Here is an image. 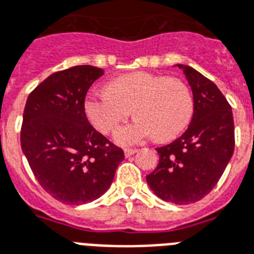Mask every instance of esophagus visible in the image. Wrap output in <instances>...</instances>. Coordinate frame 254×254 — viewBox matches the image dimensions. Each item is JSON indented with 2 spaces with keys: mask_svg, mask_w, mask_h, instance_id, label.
<instances>
[{
  "mask_svg": "<svg viewBox=\"0 0 254 254\" xmlns=\"http://www.w3.org/2000/svg\"><path fill=\"white\" fill-rule=\"evenodd\" d=\"M137 151H138V150H135V148H125L124 154H125V156H127V158H129V156L134 155V154H135Z\"/></svg>",
  "mask_w": 254,
  "mask_h": 254,
  "instance_id": "34e87169",
  "label": "esophagus"
}]
</instances>
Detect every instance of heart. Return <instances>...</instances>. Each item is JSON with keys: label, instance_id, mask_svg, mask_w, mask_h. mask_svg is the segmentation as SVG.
Wrapping results in <instances>:
<instances>
[{"label": "heart", "instance_id": "obj_1", "mask_svg": "<svg viewBox=\"0 0 254 254\" xmlns=\"http://www.w3.org/2000/svg\"><path fill=\"white\" fill-rule=\"evenodd\" d=\"M83 109L102 133L112 131L133 109L137 119L113 135L117 145L133 146L152 135L168 141L184 131L193 116V96L179 78L135 71L111 80L108 90L88 92Z\"/></svg>", "mask_w": 254, "mask_h": 254}]
</instances>
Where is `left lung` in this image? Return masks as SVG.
<instances>
[{"mask_svg": "<svg viewBox=\"0 0 254 254\" xmlns=\"http://www.w3.org/2000/svg\"><path fill=\"white\" fill-rule=\"evenodd\" d=\"M193 92V116L185 133L156 148L159 163L146 176L159 198L176 205L202 199L223 175L235 148L232 109L216 84L193 67L177 64Z\"/></svg>", "mask_w": 254, "mask_h": 254, "instance_id": "1", "label": "left lung"}]
</instances>
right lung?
Listing matches in <instances>:
<instances>
[{"label":"right lung","instance_id":"add662e5","mask_svg":"<svg viewBox=\"0 0 254 254\" xmlns=\"http://www.w3.org/2000/svg\"><path fill=\"white\" fill-rule=\"evenodd\" d=\"M103 74L91 65L51 74L24 107L22 151L43 189L66 205L104 194L124 160L123 150L95 130L83 109L88 88Z\"/></svg>","mask_w":254,"mask_h":254}]
</instances>
